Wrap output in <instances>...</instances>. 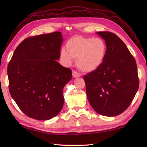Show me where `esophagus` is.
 Returning a JSON list of instances; mask_svg holds the SVG:
<instances>
[{
	"label": "esophagus",
	"mask_w": 147,
	"mask_h": 147,
	"mask_svg": "<svg viewBox=\"0 0 147 147\" xmlns=\"http://www.w3.org/2000/svg\"><path fill=\"white\" fill-rule=\"evenodd\" d=\"M73 76L74 78H78V77L80 76V74L76 71H73Z\"/></svg>",
	"instance_id": "esophagus-1"
}]
</instances>
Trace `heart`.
<instances>
[{
	"label": "heart",
	"mask_w": 147,
	"mask_h": 147,
	"mask_svg": "<svg viewBox=\"0 0 147 147\" xmlns=\"http://www.w3.org/2000/svg\"><path fill=\"white\" fill-rule=\"evenodd\" d=\"M66 49L60 51V60L69 66L73 59L81 71L92 72L102 65L106 58L107 47L102 39L77 36L71 38L66 43Z\"/></svg>",
	"instance_id": "1"
}]
</instances>
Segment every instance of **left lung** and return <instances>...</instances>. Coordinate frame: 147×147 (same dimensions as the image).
<instances>
[{
	"label": "left lung",
	"instance_id": "obj_1",
	"mask_svg": "<svg viewBox=\"0 0 147 147\" xmlns=\"http://www.w3.org/2000/svg\"><path fill=\"white\" fill-rule=\"evenodd\" d=\"M107 47L106 58L96 70L84 76L90 105L102 115L113 117L130 105L139 88L135 58L124 42L110 32H98Z\"/></svg>",
	"mask_w": 147,
	"mask_h": 147
}]
</instances>
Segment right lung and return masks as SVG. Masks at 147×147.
Here are the masks:
<instances>
[{
	"label": "right lung",
	"mask_w": 147,
	"mask_h": 147,
	"mask_svg": "<svg viewBox=\"0 0 147 147\" xmlns=\"http://www.w3.org/2000/svg\"><path fill=\"white\" fill-rule=\"evenodd\" d=\"M62 42L60 32L29 37L17 46L9 62V93L29 117L49 120L63 108V88L72 71L56 61Z\"/></svg>",
	"instance_id": "add662e5"
}]
</instances>
